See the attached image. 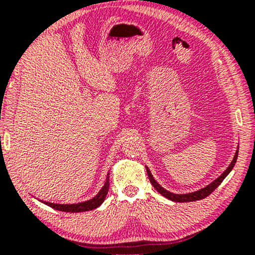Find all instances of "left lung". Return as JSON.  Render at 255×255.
<instances>
[{"label":"left lung","mask_w":255,"mask_h":255,"mask_svg":"<svg viewBox=\"0 0 255 255\" xmlns=\"http://www.w3.org/2000/svg\"><path fill=\"white\" fill-rule=\"evenodd\" d=\"M237 158H238V149H237V152H236V154H235V158H233L232 162L230 163V166L228 167V168H226L225 172L223 173L221 176H218L217 179H216L215 181H212V182L210 184H208L207 187H204V188H202V189H200V190L194 191V193H189V194H173V193H170V191L166 190L165 188H162L158 182H156V181L154 180V177L152 176L151 172H149L148 167H146V170H147L148 179H149V181H151L152 186L154 187L155 189H156V191L161 194L163 197L168 198V200L173 201V202H194V201L202 200V198H205L207 196H209V195H210L212 191H214L216 188H217L219 184L223 182V180H224L225 177L229 175V173L231 172L233 167H235L236 162H237Z\"/></svg>","instance_id":"8db88e82"}]
</instances>
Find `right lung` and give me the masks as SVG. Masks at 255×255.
Instances as JSON below:
<instances>
[{"mask_svg": "<svg viewBox=\"0 0 255 255\" xmlns=\"http://www.w3.org/2000/svg\"><path fill=\"white\" fill-rule=\"evenodd\" d=\"M108 191H109V173H108L106 182H104V186L102 189L99 191V194L96 195L95 197H93L92 200L81 202V203L76 204H58V203H50V202H44L48 207L55 209V210L64 211V212H83V211H89L93 210V209H96L100 207L101 204L103 203V201L106 200V196L108 195Z\"/></svg>", "mask_w": 255, "mask_h": 255, "instance_id": "right-lung-1", "label": "right lung"}]
</instances>
